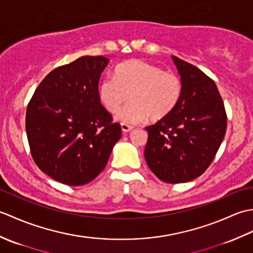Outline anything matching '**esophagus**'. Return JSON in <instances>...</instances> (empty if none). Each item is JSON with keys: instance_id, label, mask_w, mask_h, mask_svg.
<instances>
[{"instance_id": "obj_1", "label": "esophagus", "mask_w": 253, "mask_h": 253, "mask_svg": "<svg viewBox=\"0 0 253 253\" xmlns=\"http://www.w3.org/2000/svg\"><path fill=\"white\" fill-rule=\"evenodd\" d=\"M121 127H122V130H123L124 132H129V131L132 129L131 126L126 125V124H121Z\"/></svg>"}]
</instances>
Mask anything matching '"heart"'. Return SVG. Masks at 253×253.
I'll list each match as a JSON object with an SVG mask.
<instances>
[{
	"instance_id": "1",
	"label": "heart",
	"mask_w": 253,
	"mask_h": 253,
	"mask_svg": "<svg viewBox=\"0 0 253 253\" xmlns=\"http://www.w3.org/2000/svg\"><path fill=\"white\" fill-rule=\"evenodd\" d=\"M99 94L107 111L117 112L129 99L130 103L118 112L122 124L135 125L158 122L169 116L178 105L182 83L175 74L140 60L128 61L116 69V76L107 75L100 84Z\"/></svg>"
}]
</instances>
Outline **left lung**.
<instances>
[{"instance_id": "1", "label": "left lung", "mask_w": 253, "mask_h": 253, "mask_svg": "<svg viewBox=\"0 0 253 253\" xmlns=\"http://www.w3.org/2000/svg\"><path fill=\"white\" fill-rule=\"evenodd\" d=\"M171 58L182 83L181 99L169 116L146 127L144 158L161 180L179 184L209 168L226 132L227 117L215 83L198 67Z\"/></svg>"}]
</instances>
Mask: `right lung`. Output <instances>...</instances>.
Returning <instances> with one entry per match:
<instances>
[{
	"label": "right lung",
	"instance_id": "obj_1",
	"mask_svg": "<svg viewBox=\"0 0 253 253\" xmlns=\"http://www.w3.org/2000/svg\"><path fill=\"white\" fill-rule=\"evenodd\" d=\"M110 60L82 56L52 71L26 113L32 158L43 173L68 186L88 184L107 164L121 125L100 103L99 79Z\"/></svg>",
	"mask_w": 253,
	"mask_h": 253
}]
</instances>
